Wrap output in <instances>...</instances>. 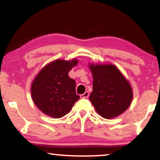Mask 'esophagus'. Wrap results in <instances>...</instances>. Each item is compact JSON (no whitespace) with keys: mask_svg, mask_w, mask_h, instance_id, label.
<instances>
[{"mask_svg":"<svg viewBox=\"0 0 160 160\" xmlns=\"http://www.w3.org/2000/svg\"><path fill=\"white\" fill-rule=\"evenodd\" d=\"M88 96H89V93H88V91H86V92H85L84 93H82V94H81L80 96V98H88Z\"/></svg>","mask_w":160,"mask_h":160,"instance_id":"obj_1","label":"esophagus"}]
</instances>
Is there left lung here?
Masks as SVG:
<instances>
[{"instance_id":"left-lung-1","label":"left lung","mask_w":160,"mask_h":160,"mask_svg":"<svg viewBox=\"0 0 160 160\" xmlns=\"http://www.w3.org/2000/svg\"><path fill=\"white\" fill-rule=\"evenodd\" d=\"M93 76V91L89 99L104 118L120 116L132 103L133 92L128 80L113 64L88 65Z\"/></svg>"}]
</instances>
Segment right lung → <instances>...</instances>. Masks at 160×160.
<instances>
[{"instance_id":"right-lung-1","label":"right lung","mask_w":160,"mask_h":160,"mask_svg":"<svg viewBox=\"0 0 160 160\" xmlns=\"http://www.w3.org/2000/svg\"><path fill=\"white\" fill-rule=\"evenodd\" d=\"M78 61L57 59L40 70L31 84V93L37 107L47 116L59 118L67 115L80 99L75 81L69 72Z\"/></svg>"}]
</instances>
